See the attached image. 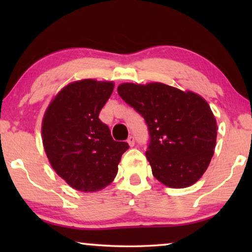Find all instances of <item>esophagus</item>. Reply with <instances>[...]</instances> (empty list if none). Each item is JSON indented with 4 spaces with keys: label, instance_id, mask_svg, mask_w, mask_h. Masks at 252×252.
Instances as JSON below:
<instances>
[{
    "label": "esophagus",
    "instance_id": "esophagus-1",
    "mask_svg": "<svg viewBox=\"0 0 252 252\" xmlns=\"http://www.w3.org/2000/svg\"><path fill=\"white\" fill-rule=\"evenodd\" d=\"M127 143L129 144V147H134V144H135V139H134V136L130 135L128 139H127Z\"/></svg>",
    "mask_w": 252,
    "mask_h": 252
}]
</instances>
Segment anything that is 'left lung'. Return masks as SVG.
Instances as JSON below:
<instances>
[{
	"mask_svg": "<svg viewBox=\"0 0 252 252\" xmlns=\"http://www.w3.org/2000/svg\"><path fill=\"white\" fill-rule=\"evenodd\" d=\"M117 91L146 120L150 134L146 156L154 177L170 188L197 182L216 148L218 126L209 103L194 92L161 82H124Z\"/></svg>",
	"mask_w": 252,
	"mask_h": 252,
	"instance_id": "left-lung-1",
	"label": "left lung"
}]
</instances>
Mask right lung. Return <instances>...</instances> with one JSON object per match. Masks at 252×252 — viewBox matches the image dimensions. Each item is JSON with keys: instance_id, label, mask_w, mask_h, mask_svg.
Returning <instances> with one entry per match:
<instances>
[{"instance_id": "obj_1", "label": "right lung", "mask_w": 252, "mask_h": 252, "mask_svg": "<svg viewBox=\"0 0 252 252\" xmlns=\"http://www.w3.org/2000/svg\"><path fill=\"white\" fill-rule=\"evenodd\" d=\"M113 81L82 79L54 96L42 119V143L54 171L75 190L94 192L115 180L126 142L98 119Z\"/></svg>"}]
</instances>
